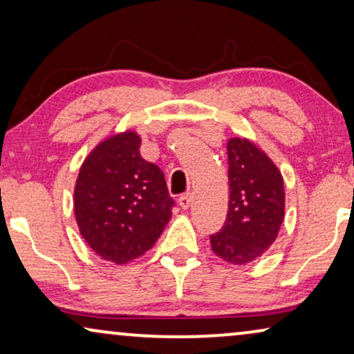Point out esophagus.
Wrapping results in <instances>:
<instances>
[{
    "mask_svg": "<svg viewBox=\"0 0 354 354\" xmlns=\"http://www.w3.org/2000/svg\"><path fill=\"white\" fill-rule=\"evenodd\" d=\"M192 201H193L192 193H183V195L178 196V205H180V207H183V209H187V207H190Z\"/></svg>",
    "mask_w": 354,
    "mask_h": 354,
    "instance_id": "esophagus-1",
    "label": "esophagus"
}]
</instances>
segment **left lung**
Here are the masks:
<instances>
[{
    "instance_id": "8db88e82",
    "label": "left lung",
    "mask_w": 354,
    "mask_h": 354,
    "mask_svg": "<svg viewBox=\"0 0 354 354\" xmlns=\"http://www.w3.org/2000/svg\"><path fill=\"white\" fill-rule=\"evenodd\" d=\"M229 211L211 248L230 264H248L277 239L285 214L283 178L268 154L246 138H230Z\"/></svg>"
}]
</instances>
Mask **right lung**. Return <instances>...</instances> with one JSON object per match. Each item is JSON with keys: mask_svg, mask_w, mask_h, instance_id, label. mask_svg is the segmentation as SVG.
I'll return each instance as SVG.
<instances>
[{"mask_svg": "<svg viewBox=\"0 0 354 354\" xmlns=\"http://www.w3.org/2000/svg\"><path fill=\"white\" fill-rule=\"evenodd\" d=\"M140 145L135 132L104 140L82 164L75 183L80 234L96 254L115 264L153 248L176 205L162 171L145 161Z\"/></svg>", "mask_w": 354, "mask_h": 354, "instance_id": "add662e5", "label": "right lung"}]
</instances>
